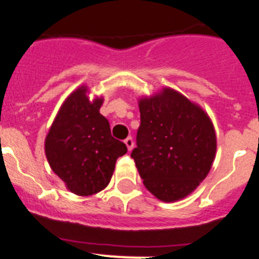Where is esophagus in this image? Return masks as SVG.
I'll return each instance as SVG.
<instances>
[{
	"label": "esophagus",
	"mask_w": 259,
	"mask_h": 259,
	"mask_svg": "<svg viewBox=\"0 0 259 259\" xmlns=\"http://www.w3.org/2000/svg\"><path fill=\"white\" fill-rule=\"evenodd\" d=\"M124 142H125V144H126L127 150H129V151H132L133 148H134V141H133L132 137H127V138L125 139Z\"/></svg>",
	"instance_id": "34e87169"
}]
</instances>
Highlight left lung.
I'll use <instances>...</instances> for the list:
<instances>
[{
    "label": "left lung",
    "mask_w": 259,
    "mask_h": 259,
    "mask_svg": "<svg viewBox=\"0 0 259 259\" xmlns=\"http://www.w3.org/2000/svg\"><path fill=\"white\" fill-rule=\"evenodd\" d=\"M141 126L132 152L147 190L164 202L185 199L213 165L217 137L199 104L171 88L138 102Z\"/></svg>",
    "instance_id": "left-lung-1"
}]
</instances>
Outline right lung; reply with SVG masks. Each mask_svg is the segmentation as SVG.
Returning a JSON list of instances; mask_svg holds the SVG:
<instances>
[{"label":"right lung","instance_id":"1","mask_svg":"<svg viewBox=\"0 0 259 259\" xmlns=\"http://www.w3.org/2000/svg\"><path fill=\"white\" fill-rule=\"evenodd\" d=\"M103 98H89L82 85L63 102L45 139L51 170L78 196H90L108 186L116 160L127 152L111 135L109 122L99 113Z\"/></svg>","mask_w":259,"mask_h":259}]
</instances>
